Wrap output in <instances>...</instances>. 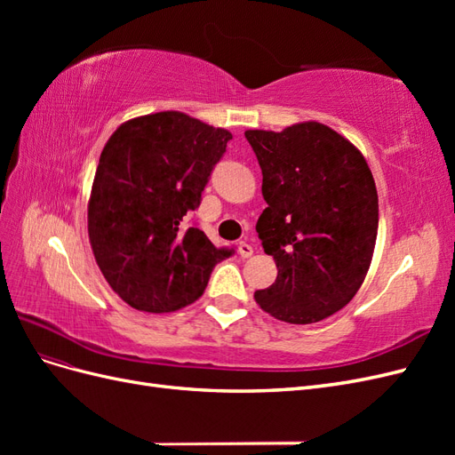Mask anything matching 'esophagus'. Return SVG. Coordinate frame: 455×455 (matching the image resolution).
<instances>
[{"mask_svg":"<svg viewBox=\"0 0 455 455\" xmlns=\"http://www.w3.org/2000/svg\"><path fill=\"white\" fill-rule=\"evenodd\" d=\"M252 252H254V249H252V244H249V243H239V254H241V258H251L252 256Z\"/></svg>","mask_w":455,"mask_h":455,"instance_id":"34e87169","label":"esophagus"}]
</instances>
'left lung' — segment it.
<instances>
[{"label": "left lung", "mask_w": 455, "mask_h": 455, "mask_svg": "<svg viewBox=\"0 0 455 455\" xmlns=\"http://www.w3.org/2000/svg\"><path fill=\"white\" fill-rule=\"evenodd\" d=\"M267 206L256 231L277 279L256 304L291 324L319 323L359 291L378 237V191L364 156L319 121L244 131Z\"/></svg>", "instance_id": "left-lung-1"}]
</instances>
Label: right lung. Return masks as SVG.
<instances>
[{"instance_id": "1", "label": "right lung", "mask_w": 455, "mask_h": 455, "mask_svg": "<svg viewBox=\"0 0 455 455\" xmlns=\"http://www.w3.org/2000/svg\"><path fill=\"white\" fill-rule=\"evenodd\" d=\"M231 132L182 112L123 123L106 142L89 197V241L104 279L139 311L172 313L194 304L218 261L184 216L201 203Z\"/></svg>"}]
</instances>
